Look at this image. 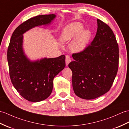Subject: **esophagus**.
<instances>
[{"label":"esophagus","mask_w":129,"mask_h":129,"mask_svg":"<svg viewBox=\"0 0 129 129\" xmlns=\"http://www.w3.org/2000/svg\"><path fill=\"white\" fill-rule=\"evenodd\" d=\"M71 61V59L70 56L69 55H66V58H65V63L66 65L68 66V64L70 63Z\"/></svg>","instance_id":"obj_1"}]
</instances>
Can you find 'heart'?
<instances>
[{"label": "heart", "instance_id": "b5f03b06", "mask_svg": "<svg viewBox=\"0 0 129 129\" xmlns=\"http://www.w3.org/2000/svg\"><path fill=\"white\" fill-rule=\"evenodd\" d=\"M83 29L81 23H71L62 30L60 40L62 43H68L74 39L71 44V50L74 53L81 52L86 48L90 38L89 32Z\"/></svg>", "mask_w": 129, "mask_h": 129}]
</instances>
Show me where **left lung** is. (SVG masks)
Instances as JSON below:
<instances>
[{
	"mask_svg": "<svg viewBox=\"0 0 129 129\" xmlns=\"http://www.w3.org/2000/svg\"><path fill=\"white\" fill-rule=\"evenodd\" d=\"M93 40L82 52L73 54L75 60L69 64L73 72L75 93L85 100H92L108 92L117 74L119 46L112 29L97 19Z\"/></svg>",
	"mask_w": 129,
	"mask_h": 129,
	"instance_id": "1",
	"label": "left lung"
}]
</instances>
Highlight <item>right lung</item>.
<instances>
[{"label": "right lung", "instance_id": "right-lung-1", "mask_svg": "<svg viewBox=\"0 0 129 129\" xmlns=\"http://www.w3.org/2000/svg\"><path fill=\"white\" fill-rule=\"evenodd\" d=\"M55 17L54 14L43 15L26 21L15 29L8 47L11 82L22 97L32 102L43 101L50 95L54 78L65 67V56L30 61L23 50V34L35 27L49 25Z\"/></svg>", "mask_w": 129, "mask_h": 129}]
</instances>
